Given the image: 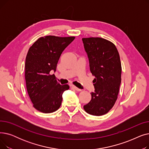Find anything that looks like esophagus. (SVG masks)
<instances>
[{
	"instance_id": "34e87169",
	"label": "esophagus",
	"mask_w": 149,
	"mask_h": 149,
	"mask_svg": "<svg viewBox=\"0 0 149 149\" xmlns=\"http://www.w3.org/2000/svg\"><path fill=\"white\" fill-rule=\"evenodd\" d=\"M72 88L74 89H75V90L77 91H81V89H79V88H78L75 87V86H72Z\"/></svg>"
}]
</instances>
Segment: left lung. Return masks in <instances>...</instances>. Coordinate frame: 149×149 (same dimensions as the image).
Masks as SVG:
<instances>
[{"label":"left lung","mask_w":149,"mask_h":149,"mask_svg":"<svg viewBox=\"0 0 149 149\" xmlns=\"http://www.w3.org/2000/svg\"><path fill=\"white\" fill-rule=\"evenodd\" d=\"M89 58L90 70L95 79L91 100L83 106L88 113L101 116L112 108L117 100L121 81V64L115 45L100 37L83 38Z\"/></svg>","instance_id":"obj_1"}]
</instances>
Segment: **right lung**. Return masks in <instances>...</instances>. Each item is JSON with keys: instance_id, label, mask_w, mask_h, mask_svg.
Listing matches in <instances>:
<instances>
[{"instance_id": "obj_1", "label": "right lung", "mask_w": 149, "mask_h": 149, "mask_svg": "<svg viewBox=\"0 0 149 149\" xmlns=\"http://www.w3.org/2000/svg\"><path fill=\"white\" fill-rule=\"evenodd\" d=\"M75 37L47 36L39 38L31 46L25 60V80L29 97L33 106L45 113L59 109L62 95L69 89L68 84L57 83L54 74L61 53Z\"/></svg>"}]
</instances>
